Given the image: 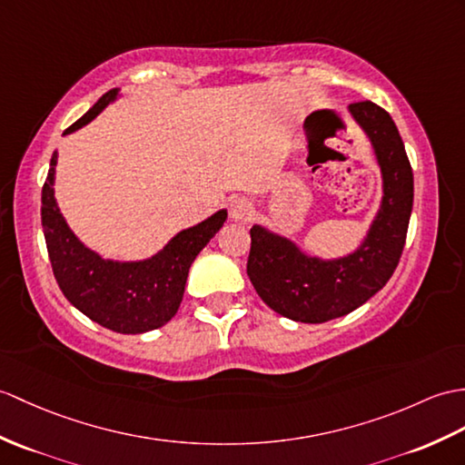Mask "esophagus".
<instances>
[{"label": "esophagus", "mask_w": 465, "mask_h": 465, "mask_svg": "<svg viewBox=\"0 0 465 465\" xmlns=\"http://www.w3.org/2000/svg\"><path fill=\"white\" fill-rule=\"evenodd\" d=\"M230 213L235 222H250L253 215V203L247 198H233L230 202Z\"/></svg>", "instance_id": "obj_1"}]
</instances>
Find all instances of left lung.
<instances>
[{
    "label": "left lung",
    "instance_id": "1",
    "mask_svg": "<svg viewBox=\"0 0 465 465\" xmlns=\"http://www.w3.org/2000/svg\"><path fill=\"white\" fill-rule=\"evenodd\" d=\"M349 109L371 138L384 182L382 206L364 243L347 257L322 262L262 225L250 232V282L265 305L297 322H327L366 303L392 277L406 243L414 174L402 138L392 116L372 101L352 103ZM317 148H325L322 138H311V156Z\"/></svg>",
    "mask_w": 465,
    "mask_h": 465
}]
</instances>
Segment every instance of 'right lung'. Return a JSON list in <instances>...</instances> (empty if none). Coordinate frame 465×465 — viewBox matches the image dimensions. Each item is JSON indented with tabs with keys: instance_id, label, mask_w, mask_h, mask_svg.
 Wrapping results in <instances>:
<instances>
[{
	"instance_id": "obj_1",
	"label": "right lung",
	"mask_w": 465,
	"mask_h": 465,
	"mask_svg": "<svg viewBox=\"0 0 465 465\" xmlns=\"http://www.w3.org/2000/svg\"><path fill=\"white\" fill-rule=\"evenodd\" d=\"M116 94L118 89L104 93L64 134L91 123ZM55 164L57 150L51 156L49 174L41 190V225L53 275L63 295L83 315L114 332L138 334L164 327L182 303L192 262L220 232L228 212L220 210L206 222L180 232L164 250L144 262H109L86 250L63 220L53 193Z\"/></svg>"
}]
</instances>
